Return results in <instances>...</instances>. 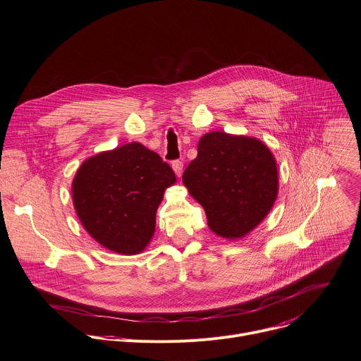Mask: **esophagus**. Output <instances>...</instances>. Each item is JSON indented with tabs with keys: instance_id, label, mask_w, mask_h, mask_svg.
Wrapping results in <instances>:
<instances>
[{
	"instance_id": "1",
	"label": "esophagus",
	"mask_w": 361,
	"mask_h": 361,
	"mask_svg": "<svg viewBox=\"0 0 361 361\" xmlns=\"http://www.w3.org/2000/svg\"><path fill=\"white\" fill-rule=\"evenodd\" d=\"M172 169H173V172L176 173V176L180 178V176H182V172H183V163H182L180 160H173V161H172Z\"/></svg>"
}]
</instances>
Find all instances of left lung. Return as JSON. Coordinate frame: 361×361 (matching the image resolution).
Listing matches in <instances>:
<instances>
[{
    "instance_id": "left-lung-1",
    "label": "left lung",
    "mask_w": 361,
    "mask_h": 361,
    "mask_svg": "<svg viewBox=\"0 0 361 361\" xmlns=\"http://www.w3.org/2000/svg\"><path fill=\"white\" fill-rule=\"evenodd\" d=\"M190 197L207 214L208 227L223 238H241L270 212L279 190L276 160L255 137L207 133L198 156L182 176Z\"/></svg>"
}]
</instances>
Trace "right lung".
<instances>
[{"instance_id": "add662e5", "label": "right lung", "mask_w": 361, "mask_h": 361, "mask_svg": "<svg viewBox=\"0 0 361 361\" xmlns=\"http://www.w3.org/2000/svg\"><path fill=\"white\" fill-rule=\"evenodd\" d=\"M171 166L140 143L87 159L72 183L75 211L90 235L108 250L138 255L150 243Z\"/></svg>"}]
</instances>
